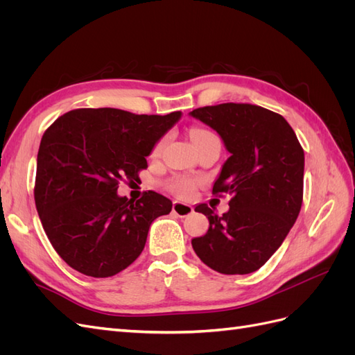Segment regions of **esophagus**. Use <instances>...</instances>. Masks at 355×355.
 <instances>
[{"instance_id":"obj_1","label":"esophagus","mask_w":355,"mask_h":355,"mask_svg":"<svg viewBox=\"0 0 355 355\" xmlns=\"http://www.w3.org/2000/svg\"><path fill=\"white\" fill-rule=\"evenodd\" d=\"M173 213L178 214L179 218H187L189 216V214L194 211V207L189 206V204H185V202H180V201H175L173 202Z\"/></svg>"}]
</instances>
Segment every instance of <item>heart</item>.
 <instances>
[{
    "instance_id": "b5f03b06",
    "label": "heart",
    "mask_w": 355,
    "mask_h": 355,
    "mask_svg": "<svg viewBox=\"0 0 355 355\" xmlns=\"http://www.w3.org/2000/svg\"><path fill=\"white\" fill-rule=\"evenodd\" d=\"M189 137H191V142L194 146L204 144V142H209V141H219L216 135H213L209 130H204V128H192V130L189 132ZM155 151H158V146L155 148ZM168 188L180 197H189V196H192V192H194V189H196V182L191 179H175L173 182H170Z\"/></svg>"
}]
</instances>
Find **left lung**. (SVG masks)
<instances>
[{"instance_id":"8db88e82","label":"left lung","mask_w":355,"mask_h":355,"mask_svg":"<svg viewBox=\"0 0 355 355\" xmlns=\"http://www.w3.org/2000/svg\"><path fill=\"white\" fill-rule=\"evenodd\" d=\"M191 116L211 127L230 153L213 194H231L218 216L207 204L209 230L192 239L200 259L220 274H250L277 252L302 206L305 155L280 114L250 103L204 106Z\"/></svg>"}]
</instances>
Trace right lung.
<instances>
[{
    "mask_svg": "<svg viewBox=\"0 0 355 355\" xmlns=\"http://www.w3.org/2000/svg\"><path fill=\"white\" fill-rule=\"evenodd\" d=\"M180 116L83 108L63 114L42 135L35 206L51 245L75 271L96 278L121 272L142 253L151 223L171 211L158 192L135 201L116 189L139 178Z\"/></svg>",
    "mask_w": 355,
    "mask_h": 355,
    "instance_id": "add662e5",
    "label": "right lung"
}]
</instances>
